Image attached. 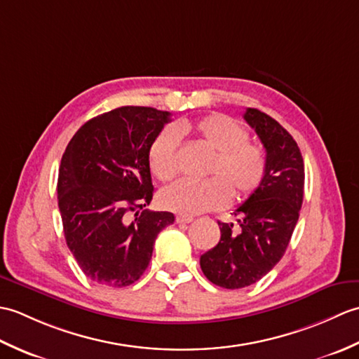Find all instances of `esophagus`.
<instances>
[{"instance_id":"1","label":"esophagus","mask_w":359,"mask_h":359,"mask_svg":"<svg viewBox=\"0 0 359 359\" xmlns=\"http://www.w3.org/2000/svg\"><path fill=\"white\" fill-rule=\"evenodd\" d=\"M175 222H177V224H189V222H193V217L185 216V215H179L177 217H175Z\"/></svg>"}]
</instances>
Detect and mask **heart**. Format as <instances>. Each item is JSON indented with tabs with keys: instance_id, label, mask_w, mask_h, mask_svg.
I'll return each mask as SVG.
<instances>
[{
	"instance_id": "obj_1",
	"label": "heart",
	"mask_w": 359,
	"mask_h": 359,
	"mask_svg": "<svg viewBox=\"0 0 359 359\" xmlns=\"http://www.w3.org/2000/svg\"><path fill=\"white\" fill-rule=\"evenodd\" d=\"M189 134L201 147L215 152L208 166V180L177 182L160 193V203L185 216L225 207L228 201H247L266 175L269 160L262 144L248 140V131L224 114H210L196 121L182 120L165 128L149 147L151 172L160 182H171L180 171L179 135Z\"/></svg>"
}]
</instances>
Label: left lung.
<instances>
[{
  "label": "left lung",
  "instance_id": "left-lung-1",
  "mask_svg": "<svg viewBox=\"0 0 359 359\" xmlns=\"http://www.w3.org/2000/svg\"><path fill=\"white\" fill-rule=\"evenodd\" d=\"M243 118L264 144L266 175L257 191L233 212L239 216V226L217 222L220 241L201 256L207 279L230 290L255 284L280 261L304 197V160L293 137L259 109L248 108Z\"/></svg>",
  "mask_w": 359,
  "mask_h": 359
}]
</instances>
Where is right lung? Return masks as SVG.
<instances>
[{"label": "right lung", "instance_id": "1", "mask_svg": "<svg viewBox=\"0 0 359 359\" xmlns=\"http://www.w3.org/2000/svg\"><path fill=\"white\" fill-rule=\"evenodd\" d=\"M170 116L144 106L104 112L75 133L62 157L57 191L66 243L97 284L139 280L157 234L174 222L172 212L143 210L154 191L149 147Z\"/></svg>", "mask_w": 359, "mask_h": 359}]
</instances>
